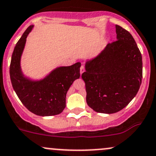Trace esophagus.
I'll list each match as a JSON object with an SVG mask.
<instances>
[{
	"instance_id": "obj_1",
	"label": "esophagus",
	"mask_w": 156,
	"mask_h": 156,
	"mask_svg": "<svg viewBox=\"0 0 156 156\" xmlns=\"http://www.w3.org/2000/svg\"><path fill=\"white\" fill-rule=\"evenodd\" d=\"M84 70H85V69H84V66H81V68H80V73H81V75L82 74V73H83V72H84Z\"/></svg>"
}]
</instances>
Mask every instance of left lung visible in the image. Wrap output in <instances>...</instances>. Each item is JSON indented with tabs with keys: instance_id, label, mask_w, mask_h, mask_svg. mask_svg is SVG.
<instances>
[{
	"instance_id": "obj_1",
	"label": "left lung",
	"mask_w": 156,
	"mask_h": 156,
	"mask_svg": "<svg viewBox=\"0 0 156 156\" xmlns=\"http://www.w3.org/2000/svg\"><path fill=\"white\" fill-rule=\"evenodd\" d=\"M117 41L87 61L81 75L87 103L94 111L112 114L124 109L141 84L142 56L128 31L115 25Z\"/></svg>"
}]
</instances>
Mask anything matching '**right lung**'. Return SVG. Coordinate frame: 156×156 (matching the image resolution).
<instances>
[{
	"mask_svg": "<svg viewBox=\"0 0 156 156\" xmlns=\"http://www.w3.org/2000/svg\"><path fill=\"white\" fill-rule=\"evenodd\" d=\"M32 28L33 25H31L23 32L12 52L9 67L12 85L22 104L32 113L40 116L55 115L66 107V92L73 81L79 78L81 64L60 66L39 81L25 77L20 68V58Z\"/></svg>",
	"mask_w": 156,
	"mask_h": 156,
	"instance_id": "obj_1",
	"label": "right lung"
}]
</instances>
